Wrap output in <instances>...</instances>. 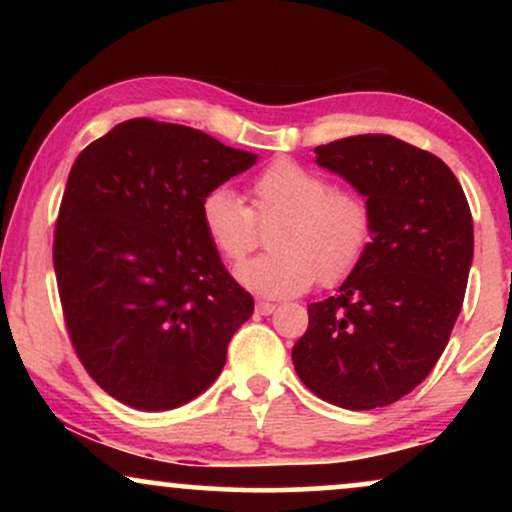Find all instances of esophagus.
Segmentation results:
<instances>
[{
	"mask_svg": "<svg viewBox=\"0 0 512 512\" xmlns=\"http://www.w3.org/2000/svg\"><path fill=\"white\" fill-rule=\"evenodd\" d=\"M274 310H276L274 303H269V301H257V313H260V315H272Z\"/></svg>",
	"mask_w": 512,
	"mask_h": 512,
	"instance_id": "esophagus-1",
	"label": "esophagus"
}]
</instances>
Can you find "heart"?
I'll return each instance as SVG.
<instances>
[{
    "label": "heart",
    "mask_w": 512,
    "mask_h": 512,
    "mask_svg": "<svg viewBox=\"0 0 512 512\" xmlns=\"http://www.w3.org/2000/svg\"><path fill=\"white\" fill-rule=\"evenodd\" d=\"M199 223L226 262H243L257 245V226L269 228L267 255L238 269L245 289L289 298L342 281L358 267L373 238V209L354 190H339L325 175L279 158L248 185V207L228 187H216L199 204Z\"/></svg>",
    "instance_id": "obj_1"
}]
</instances>
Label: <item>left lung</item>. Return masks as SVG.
Masks as SVG:
<instances>
[{"label": "left lung", "instance_id": "obj_1", "mask_svg": "<svg viewBox=\"0 0 512 512\" xmlns=\"http://www.w3.org/2000/svg\"><path fill=\"white\" fill-rule=\"evenodd\" d=\"M373 209V238L334 296L308 305L293 366L310 392L366 411L409 395L431 373L460 315L474 255L472 211L438 156L390 134L317 146Z\"/></svg>", "mask_w": 512, "mask_h": 512}]
</instances>
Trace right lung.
<instances>
[{
	"label": "right lung",
	"instance_id": "1",
	"mask_svg": "<svg viewBox=\"0 0 512 512\" xmlns=\"http://www.w3.org/2000/svg\"><path fill=\"white\" fill-rule=\"evenodd\" d=\"M255 161L146 117L76 156L52 260L76 356L117 402L175 409L219 378L255 301L204 236L199 204Z\"/></svg>",
	"mask_w": 512,
	"mask_h": 512
}]
</instances>
